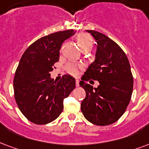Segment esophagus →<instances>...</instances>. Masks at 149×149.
Segmentation results:
<instances>
[{
  "mask_svg": "<svg viewBox=\"0 0 149 149\" xmlns=\"http://www.w3.org/2000/svg\"><path fill=\"white\" fill-rule=\"evenodd\" d=\"M76 86H77V87H79V86H80V80H76Z\"/></svg>",
  "mask_w": 149,
  "mask_h": 149,
  "instance_id": "1",
  "label": "esophagus"
}]
</instances>
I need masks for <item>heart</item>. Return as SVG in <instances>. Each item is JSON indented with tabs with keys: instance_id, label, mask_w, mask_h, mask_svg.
<instances>
[{
	"instance_id": "b5f03b06",
	"label": "heart",
	"mask_w": 149,
	"mask_h": 149,
	"mask_svg": "<svg viewBox=\"0 0 149 149\" xmlns=\"http://www.w3.org/2000/svg\"><path fill=\"white\" fill-rule=\"evenodd\" d=\"M77 42L80 49H84L85 48H91L92 47V38L88 34L81 33L77 35ZM81 68V65L76 63H69L65 66V71L69 74L77 76L79 72V69Z\"/></svg>"
}]
</instances>
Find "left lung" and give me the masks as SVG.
Listing matches in <instances>:
<instances>
[{
  "label": "left lung",
  "mask_w": 149,
  "mask_h": 149,
  "mask_svg": "<svg viewBox=\"0 0 149 149\" xmlns=\"http://www.w3.org/2000/svg\"><path fill=\"white\" fill-rule=\"evenodd\" d=\"M96 41L95 59L87 69L80 82L86 91L81 111L88 122L97 125H111L125 113L133 93V78L127 56L107 35L87 30ZM90 79L100 85L93 88Z\"/></svg>",
  "instance_id": "8db88e82"
}]
</instances>
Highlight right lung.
<instances>
[{
  "mask_svg": "<svg viewBox=\"0 0 149 149\" xmlns=\"http://www.w3.org/2000/svg\"><path fill=\"white\" fill-rule=\"evenodd\" d=\"M73 30L53 33L33 42L20 58L13 80L15 100L22 114L38 125L53 122L64 108V99L76 87L75 78L64 75L58 82L49 72L59 60L65 40L74 35Z\"/></svg>",
  "mask_w": 149,
  "mask_h": 149,
  "instance_id": "1",
  "label": "right lung"
}]
</instances>
